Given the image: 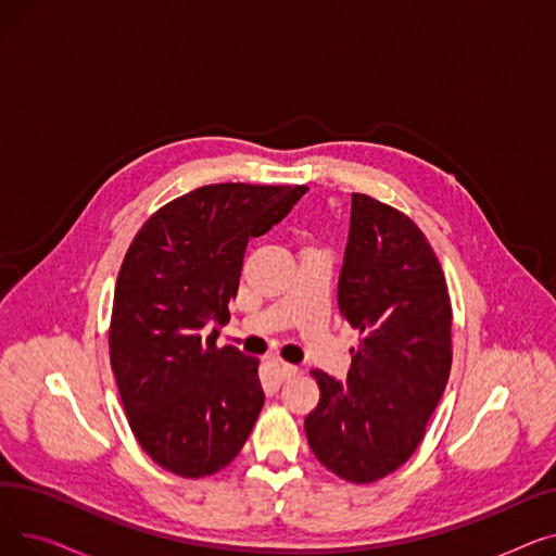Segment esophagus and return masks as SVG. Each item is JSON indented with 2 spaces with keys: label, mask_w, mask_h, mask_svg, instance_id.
Segmentation results:
<instances>
[{
  "label": "esophagus",
  "mask_w": 556,
  "mask_h": 556,
  "mask_svg": "<svg viewBox=\"0 0 556 556\" xmlns=\"http://www.w3.org/2000/svg\"><path fill=\"white\" fill-rule=\"evenodd\" d=\"M273 369L277 371V376L281 378V381H288V378H293V376L300 374V369L295 365L283 363V361H273Z\"/></svg>",
  "instance_id": "obj_1"
}]
</instances>
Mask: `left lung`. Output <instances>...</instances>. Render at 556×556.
Instances as JSON below:
<instances>
[{"label": "left lung", "mask_w": 556, "mask_h": 556, "mask_svg": "<svg viewBox=\"0 0 556 556\" xmlns=\"http://www.w3.org/2000/svg\"><path fill=\"white\" fill-rule=\"evenodd\" d=\"M338 306L363 333L346 381L313 369L319 403L304 419L329 471L365 484L396 471L424 440L451 374V300L421 229L390 204L352 195Z\"/></svg>", "instance_id": "left-lung-1"}]
</instances>
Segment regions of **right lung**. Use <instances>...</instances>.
Returning <instances> with one entry per match:
<instances>
[{
    "label": "right lung",
    "instance_id": "add662e5",
    "mask_svg": "<svg viewBox=\"0 0 556 556\" xmlns=\"http://www.w3.org/2000/svg\"><path fill=\"white\" fill-rule=\"evenodd\" d=\"M304 193L288 185L200 187L155 212L126 252L110 363L137 442L175 476H214L252 432L266 399L258 358L218 349V327L229 323L248 241Z\"/></svg>",
    "mask_w": 556,
    "mask_h": 556
}]
</instances>
